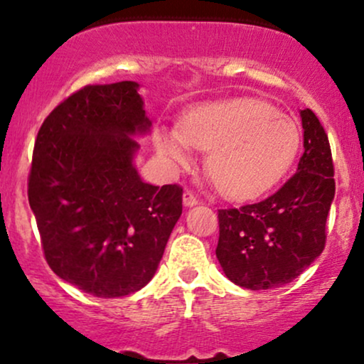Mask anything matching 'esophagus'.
Wrapping results in <instances>:
<instances>
[{
    "label": "esophagus",
    "instance_id": "34e87169",
    "mask_svg": "<svg viewBox=\"0 0 364 364\" xmlns=\"http://www.w3.org/2000/svg\"><path fill=\"white\" fill-rule=\"evenodd\" d=\"M183 203H185V207H193L198 203V198L193 195V191L186 190L185 193H183Z\"/></svg>",
    "mask_w": 364,
    "mask_h": 364
}]
</instances>
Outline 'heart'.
<instances>
[{"label":"heart","mask_w":364,"mask_h":364,"mask_svg":"<svg viewBox=\"0 0 364 364\" xmlns=\"http://www.w3.org/2000/svg\"><path fill=\"white\" fill-rule=\"evenodd\" d=\"M154 144L173 171L193 166V149L205 150L207 173L215 186L232 198H252L289 168L299 147V128L270 104L236 99L196 107L181 128L161 124Z\"/></svg>","instance_id":"obj_1"}]
</instances>
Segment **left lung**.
<instances>
[{
  "mask_svg": "<svg viewBox=\"0 0 364 364\" xmlns=\"http://www.w3.org/2000/svg\"><path fill=\"white\" fill-rule=\"evenodd\" d=\"M304 152L298 171L262 202L219 210L217 260L225 277L250 291L289 284L325 248L336 195L328 136L311 109L299 111Z\"/></svg>",
  "mask_w": 364,
  "mask_h": 364,
  "instance_id": "obj_1",
  "label": "left lung"
}]
</instances>
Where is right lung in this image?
I'll return each instance as SVG.
<instances>
[{
  "label": "right lung",
  "mask_w": 364,
  "mask_h": 364,
  "mask_svg": "<svg viewBox=\"0 0 364 364\" xmlns=\"http://www.w3.org/2000/svg\"><path fill=\"white\" fill-rule=\"evenodd\" d=\"M136 82L87 85L44 119L28 176L53 272L97 298L147 286L183 212V188L149 185L135 168L152 121Z\"/></svg>",
  "instance_id": "right-lung-1"
}]
</instances>
